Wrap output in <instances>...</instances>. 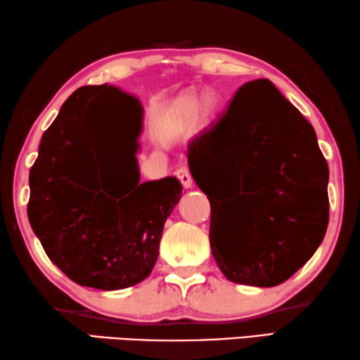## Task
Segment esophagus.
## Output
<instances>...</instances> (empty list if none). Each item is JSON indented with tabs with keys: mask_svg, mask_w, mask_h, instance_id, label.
I'll list each match as a JSON object with an SVG mask.
<instances>
[{
	"mask_svg": "<svg viewBox=\"0 0 360 360\" xmlns=\"http://www.w3.org/2000/svg\"><path fill=\"white\" fill-rule=\"evenodd\" d=\"M176 179H179L181 181V185H184L185 188H191L193 186V179H191V174L190 170H188L186 167H180L176 169Z\"/></svg>",
	"mask_w": 360,
	"mask_h": 360,
	"instance_id": "obj_1",
	"label": "esophagus"
}]
</instances>
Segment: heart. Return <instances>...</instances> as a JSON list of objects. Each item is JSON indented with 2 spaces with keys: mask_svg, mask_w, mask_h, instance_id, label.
<instances>
[{
  "mask_svg": "<svg viewBox=\"0 0 360 360\" xmlns=\"http://www.w3.org/2000/svg\"><path fill=\"white\" fill-rule=\"evenodd\" d=\"M194 94L191 91H186L184 94H180L176 97L172 105L169 108V117L176 124H186L188 117H190V113L194 110V116H196L198 122L207 121V117L210 116L212 110L215 107V100L210 94H204L197 100V103H193Z\"/></svg>",
  "mask_w": 360,
  "mask_h": 360,
  "instance_id": "1",
  "label": "heart"
}]
</instances>
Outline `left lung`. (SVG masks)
Returning <instances> with one entry per match:
<instances>
[{"label":"left lung","instance_id":"left-lung-1","mask_svg":"<svg viewBox=\"0 0 360 360\" xmlns=\"http://www.w3.org/2000/svg\"><path fill=\"white\" fill-rule=\"evenodd\" d=\"M190 162L209 201L217 174L229 196L210 202L209 233L228 281L279 285L314 255L328 225V166L313 126L269 79L236 91L188 146Z\"/></svg>","mask_w":360,"mask_h":360}]
</instances>
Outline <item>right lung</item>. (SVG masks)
I'll use <instances>...</instances> for the list:
<instances>
[{"instance_id":"right-lung-1","label":"right lung","mask_w":360,"mask_h":360,"mask_svg":"<svg viewBox=\"0 0 360 360\" xmlns=\"http://www.w3.org/2000/svg\"><path fill=\"white\" fill-rule=\"evenodd\" d=\"M111 92L129 97L108 84L84 86L62 105L41 139L27 205L49 260L76 284L100 290H120L148 278L164 223L181 198L175 176L140 184L137 145L127 174L105 172L100 115ZM137 108L141 115L139 103Z\"/></svg>"}]
</instances>
